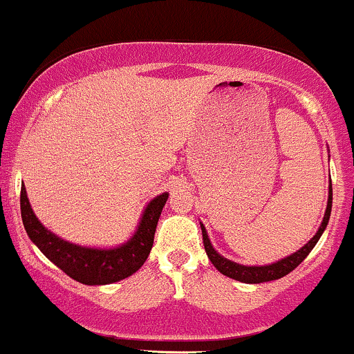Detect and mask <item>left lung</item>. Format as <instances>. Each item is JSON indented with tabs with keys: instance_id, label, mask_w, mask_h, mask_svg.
Returning <instances> with one entry per match:
<instances>
[{
	"instance_id": "8db88e82",
	"label": "left lung",
	"mask_w": 354,
	"mask_h": 354,
	"mask_svg": "<svg viewBox=\"0 0 354 354\" xmlns=\"http://www.w3.org/2000/svg\"><path fill=\"white\" fill-rule=\"evenodd\" d=\"M331 206H333V186H331V180H330V186H328L326 211H324L323 221H321V226L318 228V231H316L315 236H313L303 248H299L298 251H295L293 254L284 256V258L271 263V265L246 266V265H239V263H234V261H231V259L225 258V256L219 254L218 251L213 248V245H211L208 231H206L205 226H203V223H200L201 231H203V245H205L206 254H208L209 261L213 263L214 268H216L219 273L228 276V278H233V279H236V281L248 283V284L273 281V279H279V278H283V276H286L288 273H291V271H293L295 268L299 265V263H303V259L311 253L313 248H315L316 243L319 241L321 234H323L324 230H326L328 221H330V216H331Z\"/></svg>"
}]
</instances>
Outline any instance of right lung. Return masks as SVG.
<instances>
[{
    "mask_svg": "<svg viewBox=\"0 0 354 354\" xmlns=\"http://www.w3.org/2000/svg\"><path fill=\"white\" fill-rule=\"evenodd\" d=\"M168 196L169 193H161L153 198L141 214L135 234L123 245L115 248L81 246L59 238L36 218L24 185L21 186L19 201L24 230L38 250L70 278L95 286L121 281L145 265L153 248L158 219Z\"/></svg>",
    "mask_w": 354,
    "mask_h": 354,
    "instance_id": "right-lung-1",
    "label": "right lung"
}]
</instances>
